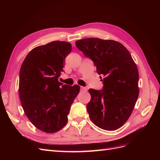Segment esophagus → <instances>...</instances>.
Instances as JSON below:
<instances>
[{"label":"esophagus","instance_id":"esophagus-1","mask_svg":"<svg viewBox=\"0 0 160 160\" xmlns=\"http://www.w3.org/2000/svg\"><path fill=\"white\" fill-rule=\"evenodd\" d=\"M81 91H87V88H84V87H81Z\"/></svg>","mask_w":160,"mask_h":160}]
</instances>
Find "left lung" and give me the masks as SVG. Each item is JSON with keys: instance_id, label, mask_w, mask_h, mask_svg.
<instances>
[{"instance_id": "obj_1", "label": "left lung", "mask_w": 160, "mask_h": 160, "mask_svg": "<svg viewBox=\"0 0 160 160\" xmlns=\"http://www.w3.org/2000/svg\"><path fill=\"white\" fill-rule=\"evenodd\" d=\"M75 45L93 60L97 72L104 77L101 79L103 90L89 89L91 98L87 109L91 122L105 130L119 129L132 115L138 98L136 64L129 51L118 41L88 38L77 41Z\"/></svg>"}]
</instances>
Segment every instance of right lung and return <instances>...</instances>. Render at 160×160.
I'll return each mask as SVG.
<instances>
[{"label": "right lung", "mask_w": 160, "mask_h": 160, "mask_svg": "<svg viewBox=\"0 0 160 160\" xmlns=\"http://www.w3.org/2000/svg\"><path fill=\"white\" fill-rule=\"evenodd\" d=\"M71 48L68 42L52 41L34 48L22 63L18 84L22 107L30 122L43 132L55 133L65 127L79 93V85H62L58 81Z\"/></svg>", "instance_id": "add662e5"}]
</instances>
